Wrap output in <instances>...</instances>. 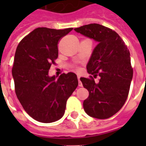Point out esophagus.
Segmentation results:
<instances>
[{
  "label": "esophagus",
  "instance_id": "34e87169",
  "mask_svg": "<svg viewBox=\"0 0 146 146\" xmlns=\"http://www.w3.org/2000/svg\"><path fill=\"white\" fill-rule=\"evenodd\" d=\"M78 86H79V87H82V83L81 82L80 79V77H78Z\"/></svg>",
  "mask_w": 146,
  "mask_h": 146
}]
</instances>
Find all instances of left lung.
Returning <instances> with one entry per match:
<instances>
[{
	"instance_id": "left-lung-1",
	"label": "left lung",
	"mask_w": 146,
	"mask_h": 146,
	"mask_svg": "<svg viewBox=\"0 0 146 146\" xmlns=\"http://www.w3.org/2000/svg\"><path fill=\"white\" fill-rule=\"evenodd\" d=\"M74 31L98 42L86 68L89 74L96 76L98 73L100 80L96 83L93 78L80 77L89 92L83 108L89 116L108 118L119 111L128 96L133 77L129 51L116 32L99 24L83 25Z\"/></svg>"
}]
</instances>
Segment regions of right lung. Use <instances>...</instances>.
I'll return each instance as SVG.
<instances>
[{"instance_id": "obj_1", "label": "right lung", "mask_w": 146, "mask_h": 146, "mask_svg": "<svg viewBox=\"0 0 146 146\" xmlns=\"http://www.w3.org/2000/svg\"><path fill=\"white\" fill-rule=\"evenodd\" d=\"M72 29L36 28L17 47L12 69L17 97L30 116L42 123H52L64 115L67 99L78 86L73 72L58 78L49 75L58 56V42Z\"/></svg>"}]
</instances>
